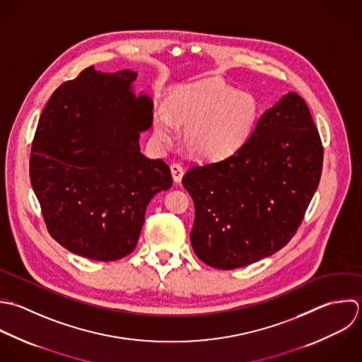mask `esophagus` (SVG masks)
<instances>
[{
  "label": "esophagus",
  "instance_id": "34e87169",
  "mask_svg": "<svg viewBox=\"0 0 362 362\" xmlns=\"http://www.w3.org/2000/svg\"><path fill=\"white\" fill-rule=\"evenodd\" d=\"M170 172H172V176H173V180L176 183H179L185 175V168L180 165V163H172L170 165Z\"/></svg>",
  "mask_w": 362,
  "mask_h": 362
}]
</instances>
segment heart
Listing matches in <instances>:
<instances>
[{"instance_id": "b5f03b06", "label": "heart", "mask_w": 362, "mask_h": 362, "mask_svg": "<svg viewBox=\"0 0 362 362\" xmlns=\"http://www.w3.org/2000/svg\"><path fill=\"white\" fill-rule=\"evenodd\" d=\"M258 118L255 95L210 77L173 91L168 110L155 111L153 125L162 141L173 138L175 124L185 127L187 152L202 160H217L234 155L247 144Z\"/></svg>"}]
</instances>
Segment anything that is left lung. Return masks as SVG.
I'll use <instances>...</instances> for the list:
<instances>
[{"mask_svg": "<svg viewBox=\"0 0 362 362\" xmlns=\"http://www.w3.org/2000/svg\"><path fill=\"white\" fill-rule=\"evenodd\" d=\"M322 169L309 107L299 94H285L238 152L183 176L196 210V255L213 268L235 269L278 252L302 224Z\"/></svg>", "mask_w": 362, "mask_h": 362, "instance_id": "1", "label": "left lung"}]
</instances>
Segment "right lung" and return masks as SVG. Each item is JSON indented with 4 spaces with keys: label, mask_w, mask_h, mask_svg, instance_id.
<instances>
[{
    "label": "right lung",
    "mask_w": 362,
    "mask_h": 362,
    "mask_svg": "<svg viewBox=\"0 0 362 362\" xmlns=\"http://www.w3.org/2000/svg\"><path fill=\"white\" fill-rule=\"evenodd\" d=\"M136 71L93 66L60 84L32 142L29 176L53 240L94 261H117L136 247L151 199L173 180L162 159L141 153L152 100L135 97Z\"/></svg>",
    "instance_id": "add662e5"
}]
</instances>
